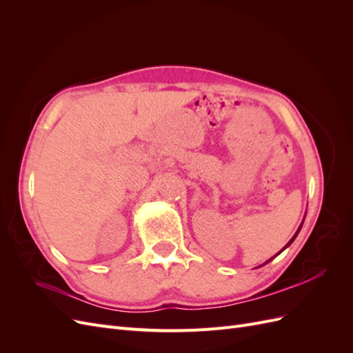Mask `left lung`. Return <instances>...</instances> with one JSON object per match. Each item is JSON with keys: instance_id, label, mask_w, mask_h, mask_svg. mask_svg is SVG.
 I'll list each match as a JSON object with an SVG mask.
<instances>
[{"instance_id": "1", "label": "left lung", "mask_w": 353, "mask_h": 353, "mask_svg": "<svg viewBox=\"0 0 353 353\" xmlns=\"http://www.w3.org/2000/svg\"><path fill=\"white\" fill-rule=\"evenodd\" d=\"M301 228H302V225H301V227H299V230H297V232H296V234H294V237H293V239H292V240H290V241H288V243H287V245H285V248H288V245H290V244H292V243H293V240H294V239H296V236H297V234H299V231H301ZM285 248H284V249H285ZM284 249H283V250H284Z\"/></svg>"}]
</instances>
